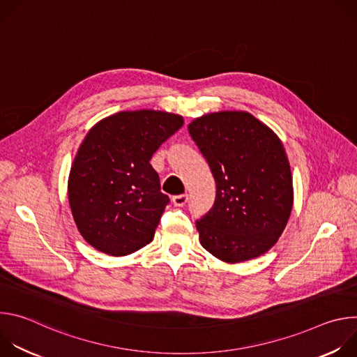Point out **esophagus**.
Instances as JSON below:
<instances>
[{"label":"esophagus","instance_id":"34e87169","mask_svg":"<svg viewBox=\"0 0 357 357\" xmlns=\"http://www.w3.org/2000/svg\"><path fill=\"white\" fill-rule=\"evenodd\" d=\"M188 199H189V196L186 195V193H183V195H176V196H174L172 197V203H174V205L175 206H183L185 205V203L188 202Z\"/></svg>","mask_w":357,"mask_h":357}]
</instances>
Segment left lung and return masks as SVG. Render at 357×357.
Wrapping results in <instances>:
<instances>
[{"label":"left lung","instance_id":"1","mask_svg":"<svg viewBox=\"0 0 357 357\" xmlns=\"http://www.w3.org/2000/svg\"><path fill=\"white\" fill-rule=\"evenodd\" d=\"M188 130L216 182L213 208L196 222L202 247L230 264L263 256L278 241L294 205L281 139L236 110L197 117Z\"/></svg>","mask_w":357,"mask_h":357}]
</instances>
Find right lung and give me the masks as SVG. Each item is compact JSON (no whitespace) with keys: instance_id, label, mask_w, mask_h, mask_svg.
<instances>
[{"instance_id":"add662e5","label":"right lung","mask_w":357,"mask_h":357,"mask_svg":"<svg viewBox=\"0 0 357 357\" xmlns=\"http://www.w3.org/2000/svg\"><path fill=\"white\" fill-rule=\"evenodd\" d=\"M183 126L179 114L120 112L96 123L82 141L69 179V205L83 238L123 257L149 244L168 205L149 160Z\"/></svg>"}]
</instances>
